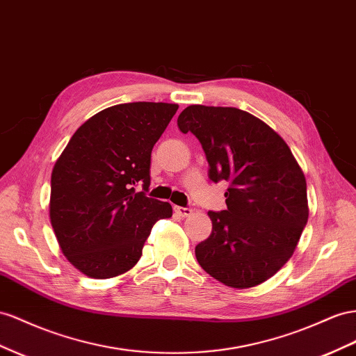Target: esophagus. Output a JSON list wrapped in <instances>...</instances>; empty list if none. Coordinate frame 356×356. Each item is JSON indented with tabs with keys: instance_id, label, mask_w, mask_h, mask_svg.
I'll use <instances>...</instances> for the list:
<instances>
[{
	"instance_id": "34e87169",
	"label": "esophagus",
	"mask_w": 356,
	"mask_h": 356,
	"mask_svg": "<svg viewBox=\"0 0 356 356\" xmlns=\"http://www.w3.org/2000/svg\"><path fill=\"white\" fill-rule=\"evenodd\" d=\"M191 209L190 207H175V213L177 214H179L181 217H187V216H190L191 214Z\"/></svg>"
}]
</instances>
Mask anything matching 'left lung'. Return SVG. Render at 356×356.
Returning <instances> with one entry per match:
<instances>
[{"label": "left lung", "mask_w": 356, "mask_h": 356, "mask_svg": "<svg viewBox=\"0 0 356 356\" xmlns=\"http://www.w3.org/2000/svg\"><path fill=\"white\" fill-rule=\"evenodd\" d=\"M178 127L200 142L209 179L229 182L226 209L208 211L213 230L195 248L199 265L230 287L264 283L289 261L309 218L305 178L292 151L236 108L191 104Z\"/></svg>", "instance_id": "8db88e82"}]
</instances>
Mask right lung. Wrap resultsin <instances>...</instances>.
<instances>
[{
  "instance_id": "1",
  "label": "right lung",
  "mask_w": 356,
  "mask_h": 356,
  "mask_svg": "<svg viewBox=\"0 0 356 356\" xmlns=\"http://www.w3.org/2000/svg\"><path fill=\"white\" fill-rule=\"evenodd\" d=\"M178 104L122 103L76 130L51 178V223L64 256L92 278L138 264L168 202L148 197L151 151ZM143 188L137 191V187Z\"/></svg>"
}]
</instances>
